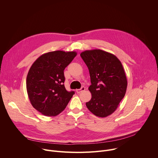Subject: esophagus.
<instances>
[{
	"instance_id": "1",
	"label": "esophagus",
	"mask_w": 158,
	"mask_h": 158,
	"mask_svg": "<svg viewBox=\"0 0 158 158\" xmlns=\"http://www.w3.org/2000/svg\"><path fill=\"white\" fill-rule=\"evenodd\" d=\"M85 87L82 86L81 89H76V93H81V92L85 91Z\"/></svg>"
}]
</instances>
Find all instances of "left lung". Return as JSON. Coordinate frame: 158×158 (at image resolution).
Segmentation results:
<instances>
[{
  "label": "left lung",
  "instance_id": "left-lung-1",
  "mask_svg": "<svg viewBox=\"0 0 158 158\" xmlns=\"http://www.w3.org/2000/svg\"><path fill=\"white\" fill-rule=\"evenodd\" d=\"M80 55L88 67L91 82L89 90L92 98L86 106L95 116L107 117L116 110L126 92L127 81L123 65L116 56L100 49L85 51Z\"/></svg>",
  "mask_w": 158,
  "mask_h": 158
}]
</instances>
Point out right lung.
<instances>
[{
	"mask_svg": "<svg viewBox=\"0 0 158 158\" xmlns=\"http://www.w3.org/2000/svg\"><path fill=\"white\" fill-rule=\"evenodd\" d=\"M76 55L75 51L47 52L31 67L26 79L28 96L32 106L43 115L59 114L74 94L65 88L64 71Z\"/></svg>",
	"mask_w": 158,
	"mask_h": 158,
	"instance_id": "add662e5",
	"label": "right lung"
}]
</instances>
